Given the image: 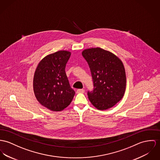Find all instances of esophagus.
I'll return each instance as SVG.
<instances>
[{"label":"esophagus","instance_id":"esophagus-1","mask_svg":"<svg viewBox=\"0 0 160 160\" xmlns=\"http://www.w3.org/2000/svg\"><path fill=\"white\" fill-rule=\"evenodd\" d=\"M85 90L83 89H78L77 90V93H84Z\"/></svg>","mask_w":160,"mask_h":160}]
</instances>
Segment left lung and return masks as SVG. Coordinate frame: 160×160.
<instances>
[{
	"instance_id": "1",
	"label": "left lung",
	"mask_w": 160,
	"mask_h": 160,
	"mask_svg": "<svg viewBox=\"0 0 160 160\" xmlns=\"http://www.w3.org/2000/svg\"><path fill=\"white\" fill-rule=\"evenodd\" d=\"M82 55L88 62L94 89L88 92L91 103L98 110L114 106L123 98L126 75L122 61L114 53L100 48L84 50Z\"/></svg>"
}]
</instances>
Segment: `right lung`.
I'll return each mask as SVG.
<instances>
[{
    "mask_svg": "<svg viewBox=\"0 0 160 160\" xmlns=\"http://www.w3.org/2000/svg\"><path fill=\"white\" fill-rule=\"evenodd\" d=\"M71 53L60 50L42 58L33 77V91L37 100L53 111H61L69 105L75 91L69 85L65 68Z\"/></svg>",
    "mask_w": 160,
    "mask_h": 160,
    "instance_id": "obj_1",
    "label": "right lung"
}]
</instances>
